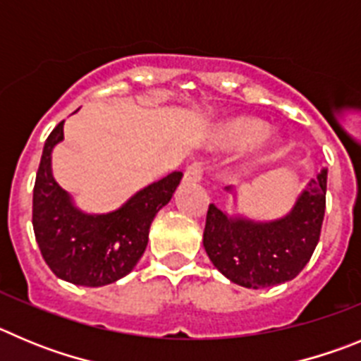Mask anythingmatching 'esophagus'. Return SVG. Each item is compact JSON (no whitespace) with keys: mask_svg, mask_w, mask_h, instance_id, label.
Masks as SVG:
<instances>
[{"mask_svg":"<svg viewBox=\"0 0 361 361\" xmlns=\"http://www.w3.org/2000/svg\"><path fill=\"white\" fill-rule=\"evenodd\" d=\"M201 176H203L201 164H192V165H188L187 171H185L183 180L187 181V183H197V181H201Z\"/></svg>","mask_w":361,"mask_h":361,"instance_id":"34e87169","label":"esophagus"}]
</instances>
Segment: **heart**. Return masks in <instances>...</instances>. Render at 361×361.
Wrapping results in <instances>:
<instances>
[{
  "label": "heart",
  "mask_w": 361,
  "mask_h": 361,
  "mask_svg": "<svg viewBox=\"0 0 361 361\" xmlns=\"http://www.w3.org/2000/svg\"><path fill=\"white\" fill-rule=\"evenodd\" d=\"M262 131H264V124L261 120L250 118V116H237V118L228 120V122L217 128V131L214 133L212 142L219 149H233L248 144V142H252L257 137L258 140H255L256 142L250 149V157L253 160H262L275 144L274 136L263 135L261 137Z\"/></svg>",
  "instance_id": "obj_1"
}]
</instances>
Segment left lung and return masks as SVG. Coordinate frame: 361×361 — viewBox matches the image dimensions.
<instances>
[{"label": "left lung", "instance_id": "obj_1", "mask_svg": "<svg viewBox=\"0 0 361 361\" xmlns=\"http://www.w3.org/2000/svg\"><path fill=\"white\" fill-rule=\"evenodd\" d=\"M230 194L232 187H226ZM327 169L298 194L286 216L253 221L228 216L209 204L203 232L204 252L221 274L243 288H268L288 282L310 262L320 239L326 212Z\"/></svg>", "mask_w": 361, "mask_h": 361}]
</instances>
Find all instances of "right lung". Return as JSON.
I'll use <instances>...</instances> for the list:
<instances>
[{"label": "right lung", "mask_w": 361, "mask_h": 361, "mask_svg": "<svg viewBox=\"0 0 361 361\" xmlns=\"http://www.w3.org/2000/svg\"><path fill=\"white\" fill-rule=\"evenodd\" d=\"M63 126L64 120L44 142L35 176L32 204L35 241L57 277L99 288L126 277L140 261L152 219L171 201L183 173L176 171L147 185L113 212H82L51 173V151L63 142Z\"/></svg>", "instance_id": "add662e5"}]
</instances>
